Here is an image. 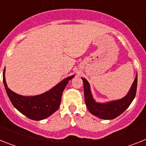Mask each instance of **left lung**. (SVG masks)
<instances>
[{
  "instance_id": "1",
  "label": "left lung",
  "mask_w": 146,
  "mask_h": 146,
  "mask_svg": "<svg viewBox=\"0 0 146 146\" xmlns=\"http://www.w3.org/2000/svg\"><path fill=\"white\" fill-rule=\"evenodd\" d=\"M82 80L83 81L85 103L87 109L93 115L97 116L100 119H112L116 118L125 111L135 98L137 86V75L136 76L134 83L125 97L120 100L106 103H97L92 97L88 82L85 78H82Z\"/></svg>"
}]
</instances>
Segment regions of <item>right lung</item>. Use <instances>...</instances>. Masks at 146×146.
Returning <instances> with one entry per match:
<instances>
[{"mask_svg":"<svg viewBox=\"0 0 146 146\" xmlns=\"http://www.w3.org/2000/svg\"><path fill=\"white\" fill-rule=\"evenodd\" d=\"M4 73L5 68L3 72V84L12 105L21 113L33 120H41L47 118L58 110L64 88L68 81L74 77V75H72L65 78L58 85L43 94L32 97H25L16 94L8 88L5 80Z\"/></svg>","mask_w":146,"mask_h":146,"instance_id":"obj_1","label":"right lung"}]
</instances>
